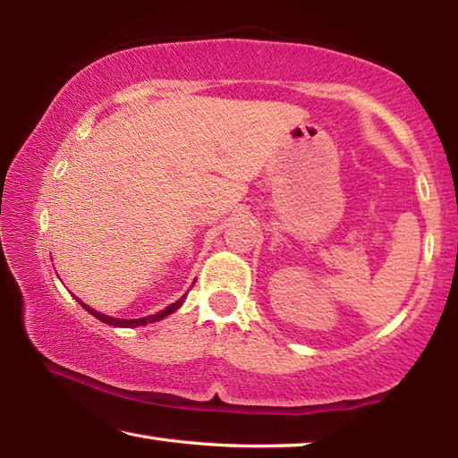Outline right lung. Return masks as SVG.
Wrapping results in <instances>:
<instances>
[{
    "label": "right lung",
    "instance_id": "obj_1",
    "mask_svg": "<svg viewBox=\"0 0 458 458\" xmlns=\"http://www.w3.org/2000/svg\"><path fill=\"white\" fill-rule=\"evenodd\" d=\"M79 303L87 309V311L90 313V315H95L97 319H100L103 323H108V325H114V327H139V325H147V323H155V321H159V319H164V317H167L169 313H174V311H177V309L182 307V303H183V299H180V301H175L174 305H169V307H165L164 311H159V313H155V315H149V317H143V319H114V317H106V315H103V313H98V311H95V309H90V307H87L82 303V301H79Z\"/></svg>",
    "mask_w": 458,
    "mask_h": 458
}]
</instances>
